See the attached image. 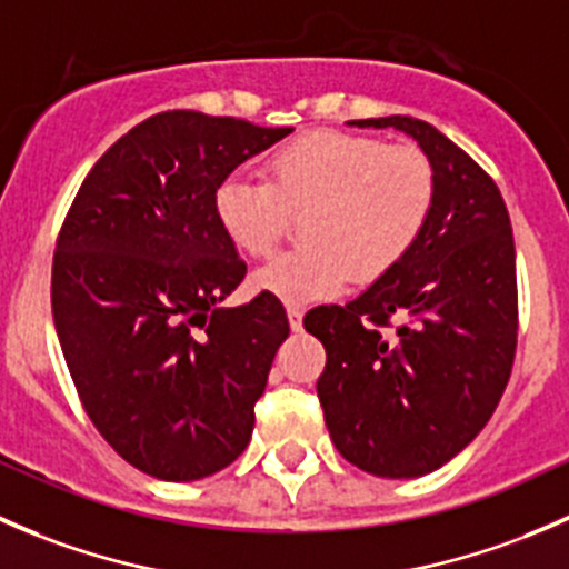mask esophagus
<instances>
[{"mask_svg": "<svg viewBox=\"0 0 569 569\" xmlns=\"http://www.w3.org/2000/svg\"><path fill=\"white\" fill-rule=\"evenodd\" d=\"M286 317H289L291 330H302V317H306V313H302V308L289 306V308H286Z\"/></svg>", "mask_w": 569, "mask_h": 569, "instance_id": "esophagus-1", "label": "esophagus"}]
</instances>
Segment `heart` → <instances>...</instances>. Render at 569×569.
I'll return each mask as SVG.
<instances>
[{
  "instance_id": "obj_1",
  "label": "heart",
  "mask_w": 569,
  "mask_h": 569,
  "mask_svg": "<svg viewBox=\"0 0 569 569\" xmlns=\"http://www.w3.org/2000/svg\"><path fill=\"white\" fill-rule=\"evenodd\" d=\"M435 170L416 146L355 131H311L274 148L263 181L233 173L214 192L222 231L252 258L269 256L302 217V248L252 274V289L289 306L327 300L352 280L399 267L429 226Z\"/></svg>"
}]
</instances>
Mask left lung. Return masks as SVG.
Listing matches in <instances>:
<instances>
[{
    "label": "left lung",
    "mask_w": 569,
    "mask_h": 569,
    "mask_svg": "<svg viewBox=\"0 0 569 569\" xmlns=\"http://www.w3.org/2000/svg\"><path fill=\"white\" fill-rule=\"evenodd\" d=\"M399 129L435 170V209L410 256L347 306L302 325L325 343L317 382L343 460L382 479L432 473L485 429L518 349V274L496 181L427 120H352Z\"/></svg>",
    "instance_id": "8db88e82"
}]
</instances>
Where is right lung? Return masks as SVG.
I'll return each mask as SVG.
<instances>
[{
  "label": "right lung",
  "mask_w": 569,
  "mask_h": 569,
  "mask_svg": "<svg viewBox=\"0 0 569 569\" xmlns=\"http://www.w3.org/2000/svg\"><path fill=\"white\" fill-rule=\"evenodd\" d=\"M289 126L151 114L79 187L51 261V313L101 438L148 476L194 481L248 449L289 336L278 297L217 308L248 274L214 192Z\"/></svg>",
  "instance_id": "add662e5"
}]
</instances>
